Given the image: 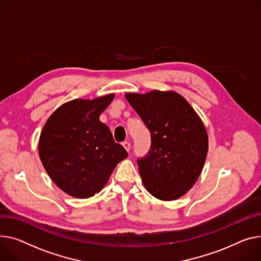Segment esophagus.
Segmentation results:
<instances>
[{
	"label": "esophagus",
	"mask_w": 261,
	"mask_h": 261,
	"mask_svg": "<svg viewBox=\"0 0 261 261\" xmlns=\"http://www.w3.org/2000/svg\"><path fill=\"white\" fill-rule=\"evenodd\" d=\"M121 145H123V147L126 149V151L129 152V150H130V143L129 142H124V143H121Z\"/></svg>",
	"instance_id": "esophagus-1"
}]
</instances>
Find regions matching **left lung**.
<instances>
[{
    "mask_svg": "<svg viewBox=\"0 0 261 261\" xmlns=\"http://www.w3.org/2000/svg\"><path fill=\"white\" fill-rule=\"evenodd\" d=\"M151 133V150L137 160L145 188L161 200H175L192 188L209 147L202 120L175 91L125 94Z\"/></svg>",
    "mask_w": 261,
    "mask_h": 261,
    "instance_id": "1",
    "label": "left lung"
}]
</instances>
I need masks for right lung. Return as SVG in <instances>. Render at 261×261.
<instances>
[{
	"label": "right lung",
	"mask_w": 261,
	"mask_h": 261,
	"mask_svg": "<svg viewBox=\"0 0 261 261\" xmlns=\"http://www.w3.org/2000/svg\"><path fill=\"white\" fill-rule=\"evenodd\" d=\"M114 98H76L60 106L47 119L40 135L39 154L48 175L62 191L89 198L108 182L116 165L128 153L115 143L99 115Z\"/></svg>",
	"instance_id": "1"
}]
</instances>
